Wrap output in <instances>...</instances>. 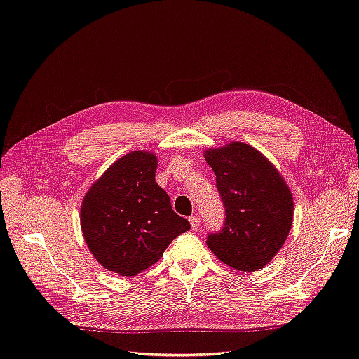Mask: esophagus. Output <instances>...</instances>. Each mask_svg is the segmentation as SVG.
I'll return each mask as SVG.
<instances>
[{
	"label": "esophagus",
	"instance_id": "1",
	"mask_svg": "<svg viewBox=\"0 0 359 359\" xmlns=\"http://www.w3.org/2000/svg\"><path fill=\"white\" fill-rule=\"evenodd\" d=\"M199 223H201V220H199V215H191L190 217V224H191L193 229H198Z\"/></svg>",
	"mask_w": 359,
	"mask_h": 359
}]
</instances>
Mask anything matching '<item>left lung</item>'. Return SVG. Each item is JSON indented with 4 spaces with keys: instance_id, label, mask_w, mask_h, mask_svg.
Segmentation results:
<instances>
[{
    "instance_id": "left-lung-1",
    "label": "left lung",
    "mask_w": 359,
    "mask_h": 359,
    "mask_svg": "<svg viewBox=\"0 0 359 359\" xmlns=\"http://www.w3.org/2000/svg\"><path fill=\"white\" fill-rule=\"evenodd\" d=\"M224 204V226L208 236L215 257L238 271L263 269L287 241L293 224V194L282 174L252 145L233 141L205 149Z\"/></svg>"
}]
</instances>
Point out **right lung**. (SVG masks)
Instances as JSON below:
<instances>
[{
	"mask_svg": "<svg viewBox=\"0 0 359 359\" xmlns=\"http://www.w3.org/2000/svg\"><path fill=\"white\" fill-rule=\"evenodd\" d=\"M156 166L154 151H130L109 166L83 196V239L95 259L115 274L131 277L147 269L174 238L190 229L155 182Z\"/></svg>",
	"mask_w": 359,
	"mask_h": 359,
	"instance_id": "1",
	"label": "right lung"
}]
</instances>
